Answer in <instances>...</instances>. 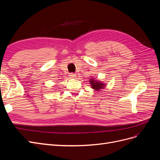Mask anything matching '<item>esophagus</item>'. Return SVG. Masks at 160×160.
<instances>
[{"mask_svg": "<svg viewBox=\"0 0 160 160\" xmlns=\"http://www.w3.org/2000/svg\"><path fill=\"white\" fill-rule=\"evenodd\" d=\"M69 76L70 77H72V78H74V77H76V74L73 73V72H71V73H69Z\"/></svg>", "mask_w": 160, "mask_h": 160, "instance_id": "1", "label": "esophagus"}]
</instances>
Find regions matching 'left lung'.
<instances>
[{
  "mask_svg": "<svg viewBox=\"0 0 160 160\" xmlns=\"http://www.w3.org/2000/svg\"><path fill=\"white\" fill-rule=\"evenodd\" d=\"M89 81L91 83L92 88L95 89L96 91H99L100 89H102L105 87V85L103 83H101L99 81H93V79H91V81Z\"/></svg>",
  "mask_w": 160,
  "mask_h": 160,
  "instance_id": "obj_1",
  "label": "left lung"
}]
</instances>
